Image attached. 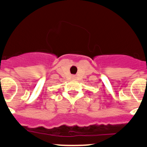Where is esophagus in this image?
I'll return each mask as SVG.
<instances>
[{"label":"esophagus","instance_id":"34e87169","mask_svg":"<svg viewBox=\"0 0 147 147\" xmlns=\"http://www.w3.org/2000/svg\"><path fill=\"white\" fill-rule=\"evenodd\" d=\"M74 79H75V78H76V77H75V76H74Z\"/></svg>","mask_w":147,"mask_h":147}]
</instances>
